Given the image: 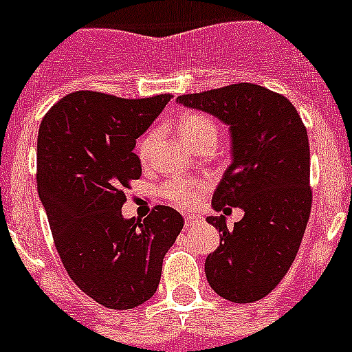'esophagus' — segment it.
<instances>
[{"label": "esophagus", "instance_id": "34e87169", "mask_svg": "<svg viewBox=\"0 0 352 352\" xmlns=\"http://www.w3.org/2000/svg\"><path fill=\"white\" fill-rule=\"evenodd\" d=\"M199 222V217L196 215H186V228H192Z\"/></svg>", "mask_w": 352, "mask_h": 352}]
</instances>
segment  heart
Listing matches in <instances>:
<instances>
[{
  "instance_id": "b5f03b06",
  "label": "heart",
  "mask_w": 352,
  "mask_h": 352,
  "mask_svg": "<svg viewBox=\"0 0 352 352\" xmlns=\"http://www.w3.org/2000/svg\"><path fill=\"white\" fill-rule=\"evenodd\" d=\"M179 131L180 135L187 140V142L195 146L199 140L205 139V137H217L215 124L210 118L201 116V114H187V116L180 118L179 120ZM156 140V133L151 131L140 140L139 144V157L142 161H146L149 157L151 149H153V144ZM203 191V184L195 182V180L187 179H173L163 187V192L165 196H168L172 201H175L180 206H191L195 205L196 199H198L199 192Z\"/></svg>"
}]
</instances>
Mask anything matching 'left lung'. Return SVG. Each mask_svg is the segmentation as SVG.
Listing matches in <instances>:
<instances>
[{
	"label": "left lung",
	"instance_id": "obj_1",
	"mask_svg": "<svg viewBox=\"0 0 352 352\" xmlns=\"http://www.w3.org/2000/svg\"><path fill=\"white\" fill-rule=\"evenodd\" d=\"M177 104L229 126L231 165L212 208L245 212L232 229L226 215L206 217L221 234V245L205 261L206 280L226 300H261L292 267L309 221L307 130L287 97L254 83L182 95Z\"/></svg>",
	"mask_w": 352,
	"mask_h": 352
}]
</instances>
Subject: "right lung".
Returning a JSON list of instances; mask_svg holds the SVG:
<instances>
[{
	"label": "right lung",
	"mask_w": 352,
	"mask_h": 352,
	"mask_svg": "<svg viewBox=\"0 0 352 352\" xmlns=\"http://www.w3.org/2000/svg\"><path fill=\"white\" fill-rule=\"evenodd\" d=\"M170 98L74 91L39 126L38 195L57 252L78 288L109 309H133L156 294L163 257L184 228L170 206L142 222L121 213L123 191L142 173L137 139Z\"/></svg>",
	"instance_id": "obj_1"
}]
</instances>
